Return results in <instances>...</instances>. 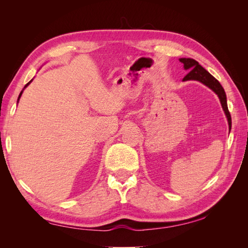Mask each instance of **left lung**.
<instances>
[{"instance_id":"left-lung-1","label":"left lung","mask_w":248,"mask_h":248,"mask_svg":"<svg viewBox=\"0 0 248 248\" xmlns=\"http://www.w3.org/2000/svg\"><path fill=\"white\" fill-rule=\"evenodd\" d=\"M179 60H180V62L183 63L184 69L189 71L184 77V78H183L184 81L185 80L201 81L202 84L206 85L207 87L211 89L213 92H215L217 94V96H218V98L220 100L221 107L224 110V114H226V116L228 118L229 126L231 128L232 119H231V115H230L228 104H227V95H226V92H224L222 86L220 85V82L217 80L213 76H211V74H210L205 68H202V67L199 64V62L196 61V60L190 59V58H187V59L181 58Z\"/></svg>"}]
</instances>
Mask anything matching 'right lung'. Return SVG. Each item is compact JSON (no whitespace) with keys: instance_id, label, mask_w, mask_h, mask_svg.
<instances>
[{"instance_id":"obj_1","label":"right lung","mask_w":248,"mask_h":248,"mask_svg":"<svg viewBox=\"0 0 248 248\" xmlns=\"http://www.w3.org/2000/svg\"><path fill=\"white\" fill-rule=\"evenodd\" d=\"M31 81H32V80H31ZM31 81H30V82H31ZM30 82H28V84H27V85L25 86V88H27V86H28V85L30 84ZM25 88H24V89H25ZM21 94H22V91L20 92V94H19V96H18V100H19V98H20V96H21Z\"/></svg>"}]
</instances>
